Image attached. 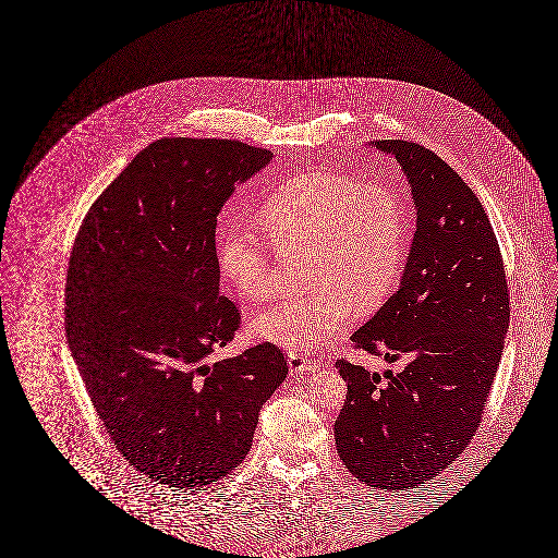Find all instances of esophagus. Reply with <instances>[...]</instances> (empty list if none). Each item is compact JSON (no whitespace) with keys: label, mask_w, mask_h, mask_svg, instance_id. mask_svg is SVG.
I'll return each mask as SVG.
<instances>
[{"label":"esophagus","mask_w":558,"mask_h":558,"mask_svg":"<svg viewBox=\"0 0 558 558\" xmlns=\"http://www.w3.org/2000/svg\"><path fill=\"white\" fill-rule=\"evenodd\" d=\"M289 366L290 373L303 375V373H308V371H317V368H319V363L308 361V359H303V356H299V354H290Z\"/></svg>","instance_id":"34e87169"}]
</instances>
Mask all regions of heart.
I'll return each instance as SVG.
<instances>
[{
	"instance_id": "obj_1",
	"label": "heart",
	"mask_w": 558,
	"mask_h": 558,
	"mask_svg": "<svg viewBox=\"0 0 558 558\" xmlns=\"http://www.w3.org/2000/svg\"><path fill=\"white\" fill-rule=\"evenodd\" d=\"M257 220L278 250H308L311 290L259 311L250 324L253 336L290 352L319 350L347 324L352 307L361 313L379 307L408 251L400 193L333 171L292 179L262 204ZM218 266L243 301L268 296L269 253L255 232L245 227L220 232Z\"/></svg>"
}]
</instances>
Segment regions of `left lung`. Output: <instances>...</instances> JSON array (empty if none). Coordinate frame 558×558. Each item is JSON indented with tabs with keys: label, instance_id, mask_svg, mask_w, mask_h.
Returning <instances> with one entry per match:
<instances>
[{
	"label": "left lung",
	"instance_id": "8db88e82",
	"mask_svg": "<svg viewBox=\"0 0 558 558\" xmlns=\"http://www.w3.org/2000/svg\"><path fill=\"white\" fill-rule=\"evenodd\" d=\"M373 146L400 162L416 232L400 289L350 340L405 366L379 375L338 361L348 396L333 435L359 481L404 490L433 481L472 441L499 368L509 290L490 220L460 174L416 142Z\"/></svg>",
	"mask_w": 558,
	"mask_h": 558
}]
</instances>
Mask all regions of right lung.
Here are the masks:
<instances>
[{
    "instance_id": "1",
    "label": "right lung",
    "mask_w": 558,
    "mask_h": 558,
    "mask_svg": "<svg viewBox=\"0 0 558 558\" xmlns=\"http://www.w3.org/2000/svg\"><path fill=\"white\" fill-rule=\"evenodd\" d=\"M271 156L239 140H156L90 206L70 255L65 336L90 402L119 453L173 488L245 460L289 375L269 342L208 363L241 324L220 292L216 216Z\"/></svg>"
}]
</instances>
